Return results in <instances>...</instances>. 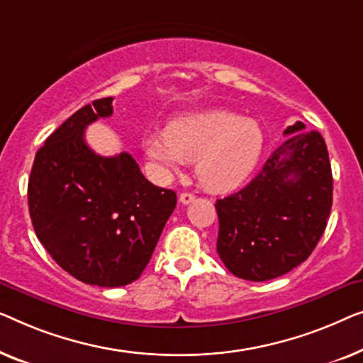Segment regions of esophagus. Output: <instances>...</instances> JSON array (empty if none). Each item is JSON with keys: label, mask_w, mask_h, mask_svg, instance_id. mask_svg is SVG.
<instances>
[{"label": "esophagus", "mask_w": 363, "mask_h": 363, "mask_svg": "<svg viewBox=\"0 0 363 363\" xmlns=\"http://www.w3.org/2000/svg\"><path fill=\"white\" fill-rule=\"evenodd\" d=\"M194 199H196V196H194V194H191V192H182L181 196H179V202L181 203H184V206H187V203H191Z\"/></svg>", "instance_id": "esophagus-1"}]
</instances>
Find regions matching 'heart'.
Segmentation results:
<instances>
[{"instance_id":"1","label":"heart","mask_w":363,"mask_h":363,"mask_svg":"<svg viewBox=\"0 0 363 363\" xmlns=\"http://www.w3.org/2000/svg\"><path fill=\"white\" fill-rule=\"evenodd\" d=\"M264 145L262 126L227 110H206L174 120L169 128L147 133L145 151L152 172L166 179L187 161L212 192H227L247 181Z\"/></svg>"}]
</instances>
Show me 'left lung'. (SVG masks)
<instances>
[{
	"instance_id": "left-lung-1",
	"label": "left lung",
	"mask_w": 363,
	"mask_h": 363,
	"mask_svg": "<svg viewBox=\"0 0 363 363\" xmlns=\"http://www.w3.org/2000/svg\"><path fill=\"white\" fill-rule=\"evenodd\" d=\"M301 121L242 191L218 199L217 253L228 272L268 281L306 262L333 207V171L324 138Z\"/></svg>"
}]
</instances>
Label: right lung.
Segmentation results:
<instances>
[{
  "instance_id": "obj_1",
  "label": "right lung",
  "mask_w": 363,
  "mask_h": 363,
  "mask_svg": "<svg viewBox=\"0 0 363 363\" xmlns=\"http://www.w3.org/2000/svg\"><path fill=\"white\" fill-rule=\"evenodd\" d=\"M111 101L95 100L65 120L35 152L28 184L39 242L69 274L101 288L140 278L177 202L128 152L105 157L85 143L86 126L113 113Z\"/></svg>"
}]
</instances>
